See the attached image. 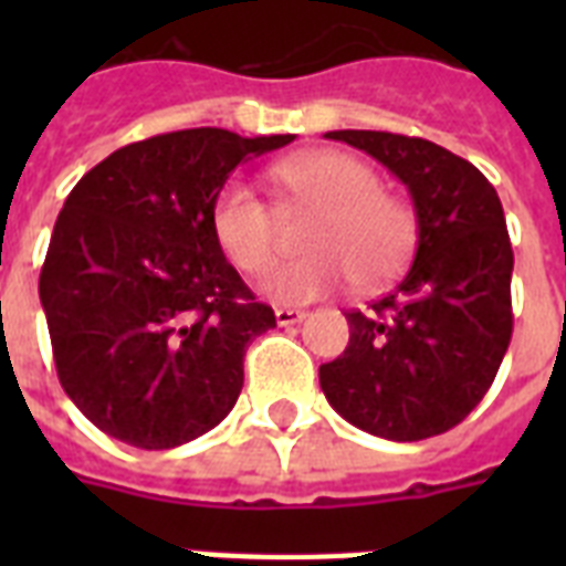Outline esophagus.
Segmentation results:
<instances>
[{"label":"esophagus","instance_id":"obj_1","mask_svg":"<svg viewBox=\"0 0 566 566\" xmlns=\"http://www.w3.org/2000/svg\"><path fill=\"white\" fill-rule=\"evenodd\" d=\"M305 319V311L300 308H275V323L279 326H296Z\"/></svg>","mask_w":566,"mask_h":566}]
</instances>
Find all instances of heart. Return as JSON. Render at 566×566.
Instances as JSON below:
<instances>
[{"label": "heart", "instance_id": "heart-1", "mask_svg": "<svg viewBox=\"0 0 566 566\" xmlns=\"http://www.w3.org/2000/svg\"><path fill=\"white\" fill-rule=\"evenodd\" d=\"M275 181L314 213L302 243L308 255L275 264L264 291L279 302H308L344 287H376L399 273L417 238L413 211L378 190L370 164L344 153H314L275 167ZM213 234L247 273H264L282 249L273 208L247 185H229L213 202Z\"/></svg>", "mask_w": 566, "mask_h": 566}]
</instances>
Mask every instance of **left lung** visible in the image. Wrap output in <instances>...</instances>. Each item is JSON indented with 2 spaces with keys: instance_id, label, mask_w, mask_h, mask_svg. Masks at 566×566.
Listing matches in <instances>:
<instances>
[{
  "instance_id": "1",
  "label": "left lung",
  "mask_w": 566,
  "mask_h": 566,
  "mask_svg": "<svg viewBox=\"0 0 566 566\" xmlns=\"http://www.w3.org/2000/svg\"><path fill=\"white\" fill-rule=\"evenodd\" d=\"M385 164L411 193L417 255L396 291L346 311L349 346L319 367L346 422L376 438L443 434L482 402L511 344V252L493 185L422 137L328 132Z\"/></svg>"
}]
</instances>
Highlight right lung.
Instances as JSON below:
<instances>
[{
	"mask_svg": "<svg viewBox=\"0 0 566 566\" xmlns=\"http://www.w3.org/2000/svg\"><path fill=\"white\" fill-rule=\"evenodd\" d=\"M296 135L185 128L111 153L70 190L40 270L61 387L111 438L172 449L211 431L275 328L213 234L234 167Z\"/></svg>",
	"mask_w": 566,
	"mask_h": 566,
	"instance_id": "right-lung-1",
	"label": "right lung"
}]
</instances>
